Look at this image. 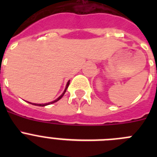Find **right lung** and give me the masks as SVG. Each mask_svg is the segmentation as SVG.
Returning a JSON list of instances; mask_svg holds the SVG:
<instances>
[{"label": "right lung", "instance_id": "right-lung-1", "mask_svg": "<svg viewBox=\"0 0 157 157\" xmlns=\"http://www.w3.org/2000/svg\"><path fill=\"white\" fill-rule=\"evenodd\" d=\"M69 84H70V80H69V81L67 82V83L66 88H65V90H64V91H63V94H62L61 95L59 96V98H57V99H56V100H55V101H52V102H49V103H46V104H32V103H30V102H29V103H30V104H31V105H37V106H41V107H42V106H46V105H51V104H52V103H55V102H56V101H59V99H61V98H62V97H63V96L64 95L65 92H66L67 89V87H68Z\"/></svg>", "mask_w": 157, "mask_h": 157}]
</instances>
